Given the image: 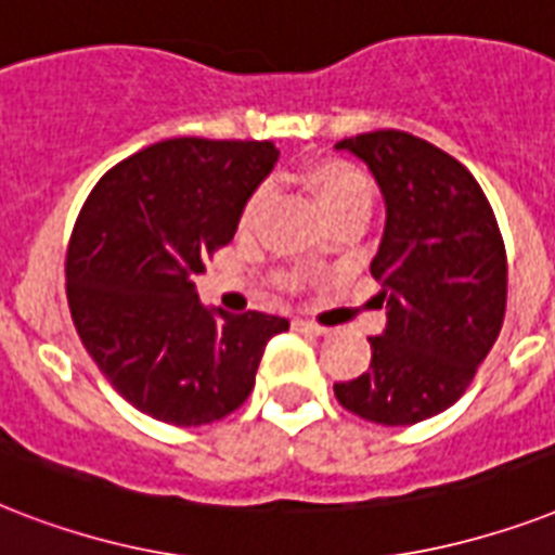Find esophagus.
I'll use <instances>...</instances> for the list:
<instances>
[{
    "instance_id": "34e87169",
    "label": "esophagus",
    "mask_w": 555,
    "mask_h": 555,
    "mask_svg": "<svg viewBox=\"0 0 555 555\" xmlns=\"http://www.w3.org/2000/svg\"><path fill=\"white\" fill-rule=\"evenodd\" d=\"M294 328L302 331V334H311V337H325V334H328V328H322V325L308 320H294Z\"/></svg>"
}]
</instances>
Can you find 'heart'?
<instances>
[{"instance_id":"heart-1","label":"heart","mask_w":555,"mask_h":555,"mask_svg":"<svg viewBox=\"0 0 555 555\" xmlns=\"http://www.w3.org/2000/svg\"><path fill=\"white\" fill-rule=\"evenodd\" d=\"M302 184L305 190L311 192L313 201L320 204V209L325 216L337 212L343 207H351V204H369L371 198V184L369 178L343 158H320L308 164L302 169ZM264 198H268V190H256L247 198L242 209V218H238V227L244 233L256 227L261 216V207H264Z\"/></svg>"}]
</instances>
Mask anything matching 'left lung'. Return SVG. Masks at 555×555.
<instances>
[{"instance_id":"left-lung-1","label":"left lung","mask_w":555,"mask_h":555,"mask_svg":"<svg viewBox=\"0 0 555 555\" xmlns=\"http://www.w3.org/2000/svg\"><path fill=\"white\" fill-rule=\"evenodd\" d=\"M374 176L386 227L371 276L386 328L365 374L334 383L348 412L409 426L447 412L490 354L507 308V256L487 195L464 164L405 132L339 141Z\"/></svg>"}]
</instances>
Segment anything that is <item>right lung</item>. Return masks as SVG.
Segmentation results:
<instances>
[{
    "label": "right lung",
    "mask_w": 555,
    "mask_h": 555,
    "mask_svg": "<svg viewBox=\"0 0 555 555\" xmlns=\"http://www.w3.org/2000/svg\"><path fill=\"white\" fill-rule=\"evenodd\" d=\"M273 141H160L108 169L68 244L65 282L82 346L124 400L172 426L235 412L287 320L204 305L195 276L233 242L273 172Z\"/></svg>",
    "instance_id": "right-lung-1"
}]
</instances>
